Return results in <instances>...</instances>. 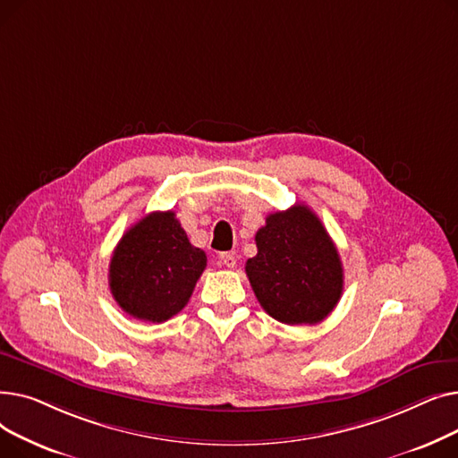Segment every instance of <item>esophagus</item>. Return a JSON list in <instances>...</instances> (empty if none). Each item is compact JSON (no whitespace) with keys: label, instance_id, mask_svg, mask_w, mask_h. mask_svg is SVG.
<instances>
[{"label":"esophagus","instance_id":"1","mask_svg":"<svg viewBox=\"0 0 458 458\" xmlns=\"http://www.w3.org/2000/svg\"><path fill=\"white\" fill-rule=\"evenodd\" d=\"M219 266H221V267L233 269V267H235V256L230 254V252H223V254L219 256Z\"/></svg>","mask_w":458,"mask_h":458}]
</instances>
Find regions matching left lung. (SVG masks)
<instances>
[{"mask_svg":"<svg viewBox=\"0 0 458 458\" xmlns=\"http://www.w3.org/2000/svg\"><path fill=\"white\" fill-rule=\"evenodd\" d=\"M247 276L267 314L285 325H316L338 304L344 267L319 216L304 204L267 215L256 232Z\"/></svg>","mask_w":458,"mask_h":458,"instance_id":"8db88e82","label":"left lung"}]
</instances>
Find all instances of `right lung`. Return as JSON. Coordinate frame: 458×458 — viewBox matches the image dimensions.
Returning a JSON list of instances; mask_svg holds the SVG:
<instances>
[{
    "instance_id": "1",
    "label": "right lung",
    "mask_w": 458,
    "mask_h": 458,
    "mask_svg": "<svg viewBox=\"0 0 458 458\" xmlns=\"http://www.w3.org/2000/svg\"><path fill=\"white\" fill-rule=\"evenodd\" d=\"M206 261V252L189 243L174 211L148 213L111 256L113 299L135 319L163 323L189 302Z\"/></svg>"
}]
</instances>
